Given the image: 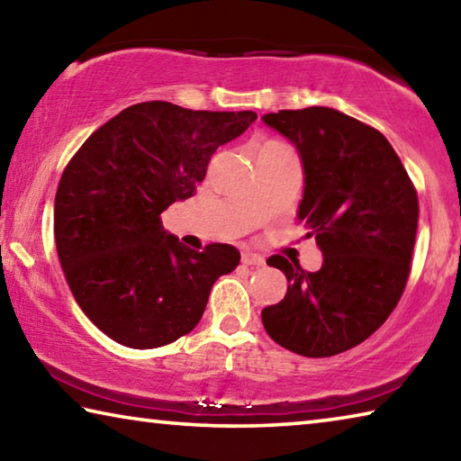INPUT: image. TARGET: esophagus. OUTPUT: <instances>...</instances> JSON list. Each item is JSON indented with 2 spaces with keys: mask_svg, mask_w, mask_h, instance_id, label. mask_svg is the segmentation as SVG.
<instances>
[{
  "mask_svg": "<svg viewBox=\"0 0 461 461\" xmlns=\"http://www.w3.org/2000/svg\"><path fill=\"white\" fill-rule=\"evenodd\" d=\"M264 256L262 254H256V252H244L241 254V264H246V267H264Z\"/></svg>",
  "mask_w": 461,
  "mask_h": 461,
  "instance_id": "34e87169",
  "label": "esophagus"
}]
</instances>
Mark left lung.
I'll return each instance as SVG.
<instances>
[{"instance_id":"left-lung-1","label":"left lung","mask_w":461,"mask_h":461,"mask_svg":"<svg viewBox=\"0 0 461 461\" xmlns=\"http://www.w3.org/2000/svg\"><path fill=\"white\" fill-rule=\"evenodd\" d=\"M299 152L305 189L296 220L323 254L317 272L270 256L288 280L285 299L262 309L264 330L291 352L330 357L386 321L409 278L417 191L388 140L331 107L262 115Z\"/></svg>"}]
</instances>
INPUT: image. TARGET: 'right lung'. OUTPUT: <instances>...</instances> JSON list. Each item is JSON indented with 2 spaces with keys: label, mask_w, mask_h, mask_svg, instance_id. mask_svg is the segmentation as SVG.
I'll return each instance as SVG.
<instances>
[{
  "label": "right lung",
  "mask_w": 461,
  "mask_h": 461,
  "mask_svg": "<svg viewBox=\"0 0 461 461\" xmlns=\"http://www.w3.org/2000/svg\"><path fill=\"white\" fill-rule=\"evenodd\" d=\"M254 120L146 101L93 131L68 162L54 199L57 252L75 301L107 338L134 349L176 341L238 267L236 248H186L160 213L193 197L213 152Z\"/></svg>",
  "instance_id": "1"
}]
</instances>
